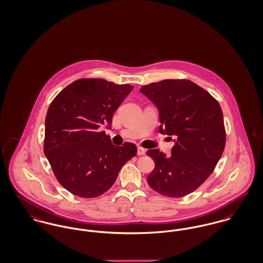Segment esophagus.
Segmentation results:
<instances>
[{
  "instance_id": "obj_1",
  "label": "esophagus",
  "mask_w": 263,
  "mask_h": 263,
  "mask_svg": "<svg viewBox=\"0 0 263 263\" xmlns=\"http://www.w3.org/2000/svg\"><path fill=\"white\" fill-rule=\"evenodd\" d=\"M146 153V150L144 148H142L140 146L137 147V154L138 155H144Z\"/></svg>"
}]
</instances>
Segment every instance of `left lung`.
I'll list each match as a JSON object with an SVG mask.
<instances>
[{
    "mask_svg": "<svg viewBox=\"0 0 263 263\" xmlns=\"http://www.w3.org/2000/svg\"><path fill=\"white\" fill-rule=\"evenodd\" d=\"M140 92L159 111L160 133L175 138L170 157L158 149L147 151L155 163L147 182L164 196H186L210 176L222 155L225 129L221 107L207 91L189 80L151 83Z\"/></svg>",
    "mask_w": 263,
    "mask_h": 263,
    "instance_id": "obj_1",
    "label": "left lung"
}]
</instances>
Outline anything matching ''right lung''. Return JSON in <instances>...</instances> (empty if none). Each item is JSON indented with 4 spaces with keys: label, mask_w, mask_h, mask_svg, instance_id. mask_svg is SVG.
Instances as JSON below:
<instances>
[{
    "label": "right lung",
    "mask_w": 263,
    "mask_h": 263,
    "mask_svg": "<svg viewBox=\"0 0 263 263\" xmlns=\"http://www.w3.org/2000/svg\"><path fill=\"white\" fill-rule=\"evenodd\" d=\"M129 84L104 79L71 83L51 103L45 120L44 153L61 185L72 194L93 198L109 190L137 147L112 144L100 127L110 128L114 112L132 91Z\"/></svg>",
    "instance_id": "right-lung-1"
}]
</instances>
